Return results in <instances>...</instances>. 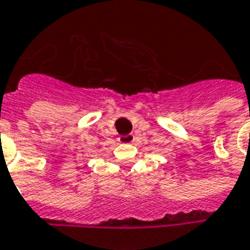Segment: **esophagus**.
I'll return each mask as SVG.
<instances>
[{"instance_id":"obj_1","label":"esophagus","mask_w":250,"mask_h":250,"mask_svg":"<svg viewBox=\"0 0 250 250\" xmlns=\"http://www.w3.org/2000/svg\"><path fill=\"white\" fill-rule=\"evenodd\" d=\"M119 142H120V143H123V144L134 143V142H135V135L134 134L122 135V136H119Z\"/></svg>"}]
</instances>
